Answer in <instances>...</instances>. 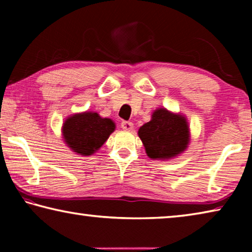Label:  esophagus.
<instances>
[{
  "instance_id": "1",
  "label": "esophagus",
  "mask_w": 252,
  "mask_h": 252,
  "mask_svg": "<svg viewBox=\"0 0 252 252\" xmlns=\"http://www.w3.org/2000/svg\"><path fill=\"white\" fill-rule=\"evenodd\" d=\"M121 127L126 131H131L133 129V123L130 121H122L121 122Z\"/></svg>"
}]
</instances>
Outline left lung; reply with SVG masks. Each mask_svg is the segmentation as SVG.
Here are the masks:
<instances>
[{
    "instance_id": "1",
    "label": "left lung",
    "mask_w": 252,
    "mask_h": 252,
    "mask_svg": "<svg viewBox=\"0 0 252 252\" xmlns=\"http://www.w3.org/2000/svg\"><path fill=\"white\" fill-rule=\"evenodd\" d=\"M139 136L151 159H170L186 150L189 127L185 117L158 109L151 121L139 129Z\"/></svg>"
}]
</instances>
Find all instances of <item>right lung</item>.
Listing matches in <instances>:
<instances>
[{"label":"right lung","mask_w":252,"mask_h":252,"mask_svg":"<svg viewBox=\"0 0 252 252\" xmlns=\"http://www.w3.org/2000/svg\"><path fill=\"white\" fill-rule=\"evenodd\" d=\"M114 127L111 119L101 118L95 112H84L66 119L63 123V136L74 152L91 156L108 140Z\"/></svg>","instance_id":"right-lung-1"}]
</instances>
